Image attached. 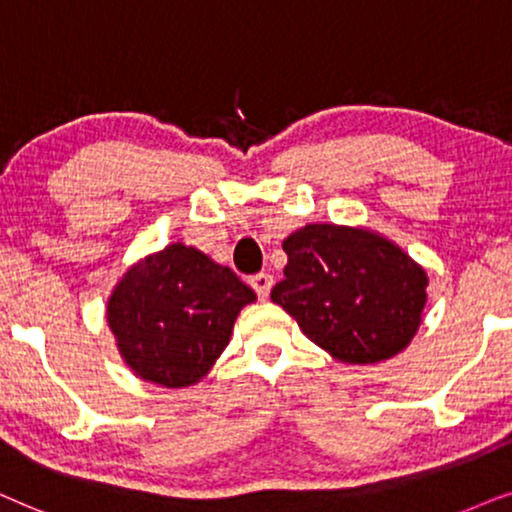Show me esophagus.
I'll return each instance as SVG.
<instances>
[{
	"label": "esophagus",
	"instance_id": "34e87169",
	"mask_svg": "<svg viewBox=\"0 0 512 512\" xmlns=\"http://www.w3.org/2000/svg\"><path fill=\"white\" fill-rule=\"evenodd\" d=\"M250 285H252V290L257 292V297L267 299L269 292H271V285H274V276H269V274H255V276L250 278Z\"/></svg>",
	"mask_w": 512,
	"mask_h": 512
}]
</instances>
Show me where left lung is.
I'll use <instances>...</instances> for the list:
<instances>
[{
    "instance_id": "8db88e82",
    "label": "left lung",
    "mask_w": 512,
    "mask_h": 512,
    "mask_svg": "<svg viewBox=\"0 0 512 512\" xmlns=\"http://www.w3.org/2000/svg\"><path fill=\"white\" fill-rule=\"evenodd\" d=\"M288 255L271 302L342 363H379L410 344L426 304V274L398 245L367 229L309 224Z\"/></svg>"
}]
</instances>
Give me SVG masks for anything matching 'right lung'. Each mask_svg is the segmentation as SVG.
<instances>
[{
	"label": "right lung",
	"mask_w": 512,
	"mask_h": 512,
	"mask_svg": "<svg viewBox=\"0 0 512 512\" xmlns=\"http://www.w3.org/2000/svg\"><path fill=\"white\" fill-rule=\"evenodd\" d=\"M250 302L255 292L229 267L173 243L121 278L107 320L121 356L142 379L182 388L206 377Z\"/></svg>",
	"instance_id": "add662e5"
}]
</instances>
